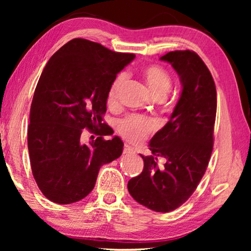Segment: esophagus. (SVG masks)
Returning a JSON list of instances; mask_svg holds the SVG:
<instances>
[{
    "label": "esophagus",
    "instance_id": "34e87169",
    "mask_svg": "<svg viewBox=\"0 0 251 251\" xmlns=\"http://www.w3.org/2000/svg\"><path fill=\"white\" fill-rule=\"evenodd\" d=\"M135 152V150H133V147L129 146V145H125L123 147V154H131Z\"/></svg>",
    "mask_w": 251,
    "mask_h": 251
}]
</instances>
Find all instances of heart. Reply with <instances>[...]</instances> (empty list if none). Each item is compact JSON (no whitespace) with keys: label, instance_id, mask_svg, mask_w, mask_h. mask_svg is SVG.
I'll return each instance as SVG.
<instances>
[{"label":"heart","instance_id":"1","mask_svg":"<svg viewBox=\"0 0 251 251\" xmlns=\"http://www.w3.org/2000/svg\"><path fill=\"white\" fill-rule=\"evenodd\" d=\"M142 75L150 91L155 97H163L169 91L171 87V77L164 68L157 66V65H150V66L143 68ZM123 82H125V76L119 75L112 83L107 95L108 105L115 104L118 92ZM155 128L156 123L153 119L136 114H130L118 122V131L120 135L132 143L145 139L150 133L155 130Z\"/></svg>","mask_w":251,"mask_h":251}]
</instances>
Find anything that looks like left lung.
<instances>
[{
    "mask_svg": "<svg viewBox=\"0 0 251 251\" xmlns=\"http://www.w3.org/2000/svg\"><path fill=\"white\" fill-rule=\"evenodd\" d=\"M179 75L181 95L171 118L150 142L144 169L128 181L138 203L157 212L173 211L188 200L207 170L214 147L217 92L212 75L198 53L171 51L161 57ZM166 162L158 167V159Z\"/></svg>",
    "mask_w": 251,
    "mask_h": 251,
    "instance_id": "8db88e82",
    "label": "left lung"
}]
</instances>
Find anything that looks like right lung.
Masks as SVG:
<instances>
[{
  "label": "right lung",
  "instance_id": "1",
  "mask_svg": "<svg viewBox=\"0 0 251 251\" xmlns=\"http://www.w3.org/2000/svg\"><path fill=\"white\" fill-rule=\"evenodd\" d=\"M135 58L85 39H73L52 54L30 106L27 144L32 173L50 201L70 204L94 190L102 164L121 156L123 143L102 116L116 74ZM85 129L99 137L81 142Z\"/></svg>",
  "mask_w": 251,
  "mask_h": 251
}]
</instances>
